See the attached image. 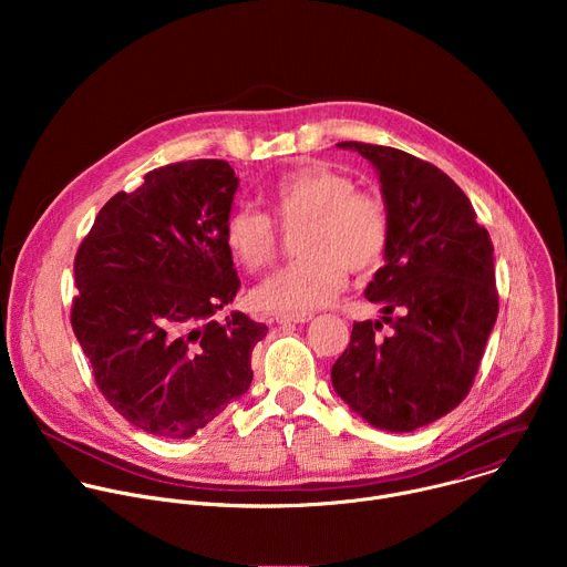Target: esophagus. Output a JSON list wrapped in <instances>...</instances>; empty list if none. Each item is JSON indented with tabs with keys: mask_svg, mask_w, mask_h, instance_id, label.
<instances>
[{
	"mask_svg": "<svg viewBox=\"0 0 567 567\" xmlns=\"http://www.w3.org/2000/svg\"><path fill=\"white\" fill-rule=\"evenodd\" d=\"M280 326H287V322H307L311 320V313H276L274 318Z\"/></svg>",
	"mask_w": 567,
	"mask_h": 567,
	"instance_id": "esophagus-1",
	"label": "esophagus"
}]
</instances>
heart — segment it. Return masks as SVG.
Returning <instances> with one entry per match:
<instances>
[{
    "label": "heart",
    "mask_w": 567,
    "mask_h": 567,
    "mask_svg": "<svg viewBox=\"0 0 567 567\" xmlns=\"http://www.w3.org/2000/svg\"><path fill=\"white\" fill-rule=\"evenodd\" d=\"M267 197L282 226L302 221L296 237L300 258L251 291L256 307L271 313H311L341 293L346 269L368 274L383 262L390 245L385 202L357 190L350 175L307 164L282 175ZM224 245L239 267L265 269L276 258L278 226L254 206H235L224 221Z\"/></svg>",
    "instance_id": "1"
}]
</instances>
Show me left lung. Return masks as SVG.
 <instances>
[{
    "mask_svg": "<svg viewBox=\"0 0 567 567\" xmlns=\"http://www.w3.org/2000/svg\"><path fill=\"white\" fill-rule=\"evenodd\" d=\"M337 145L377 168L390 245L365 289L383 316L354 322L332 385L374 429L411 433L451 413L473 385L498 316L494 245L437 166L388 145Z\"/></svg>",
    "mask_w": 567,
    "mask_h": 567,
    "instance_id": "obj_1",
    "label": "left lung"
}]
</instances>
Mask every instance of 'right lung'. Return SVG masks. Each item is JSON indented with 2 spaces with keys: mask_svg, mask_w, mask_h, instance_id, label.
Wrapping results in <instances>:
<instances>
[{
  "mask_svg": "<svg viewBox=\"0 0 567 567\" xmlns=\"http://www.w3.org/2000/svg\"><path fill=\"white\" fill-rule=\"evenodd\" d=\"M237 182L221 158L150 171L78 247L73 334L103 396L145 433L193 437L251 385L267 326L213 320L239 289L224 245Z\"/></svg>",
  "mask_w": 567,
  "mask_h": 567,
  "instance_id": "1",
  "label": "right lung"
}]
</instances>
